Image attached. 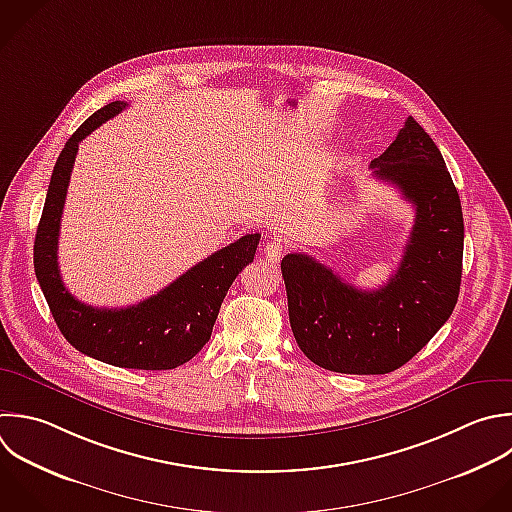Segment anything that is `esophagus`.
Listing matches in <instances>:
<instances>
[{"label": "esophagus", "instance_id": "1", "mask_svg": "<svg viewBox=\"0 0 512 512\" xmlns=\"http://www.w3.org/2000/svg\"><path fill=\"white\" fill-rule=\"evenodd\" d=\"M282 254H284V244H282V240L270 238V240L266 242V246H264V256H266V260H268L270 264H276V262H280Z\"/></svg>", "mask_w": 512, "mask_h": 512}]
</instances>
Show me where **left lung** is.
<instances>
[{
	"instance_id": "1",
	"label": "left lung",
	"mask_w": 512,
	"mask_h": 512,
	"mask_svg": "<svg viewBox=\"0 0 512 512\" xmlns=\"http://www.w3.org/2000/svg\"><path fill=\"white\" fill-rule=\"evenodd\" d=\"M370 168L416 214L390 280L360 290L308 254H288L280 264L300 350L342 374H386L406 364L450 318L460 290L462 208L432 138L408 118Z\"/></svg>"
}]
</instances>
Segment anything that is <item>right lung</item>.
<instances>
[{
  "label": "right lung",
  "instance_id": "right-lung-1",
  "mask_svg": "<svg viewBox=\"0 0 512 512\" xmlns=\"http://www.w3.org/2000/svg\"><path fill=\"white\" fill-rule=\"evenodd\" d=\"M128 104L92 114L66 142L50 180L34 244V268L52 316L66 340L86 356L120 368L170 370L194 358L210 340L222 300L254 260L260 234H246L214 252L158 294L128 308H94L76 300L58 268L60 220L80 142Z\"/></svg>",
  "mask_w": 512,
  "mask_h": 512
}]
</instances>
